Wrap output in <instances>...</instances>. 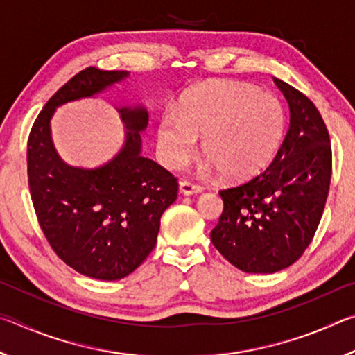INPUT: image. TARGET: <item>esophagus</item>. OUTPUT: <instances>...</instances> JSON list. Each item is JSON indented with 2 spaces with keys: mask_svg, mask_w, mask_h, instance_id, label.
I'll return each mask as SVG.
<instances>
[{
  "mask_svg": "<svg viewBox=\"0 0 355 355\" xmlns=\"http://www.w3.org/2000/svg\"><path fill=\"white\" fill-rule=\"evenodd\" d=\"M180 192L184 196H192L197 194V192H202V186L191 183L188 180H182V182H180Z\"/></svg>",
  "mask_w": 355,
  "mask_h": 355,
  "instance_id": "esophagus-1",
  "label": "esophagus"
}]
</instances>
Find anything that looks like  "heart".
I'll list each match as a JSON object with an SVG mask.
<instances>
[{
  "label": "heart",
  "instance_id": "1",
  "mask_svg": "<svg viewBox=\"0 0 355 355\" xmlns=\"http://www.w3.org/2000/svg\"><path fill=\"white\" fill-rule=\"evenodd\" d=\"M285 110L271 94L238 83L192 89L182 111L169 110L158 122L163 163L180 169L194 158L197 137L203 155L228 180L257 175L274 158L284 139Z\"/></svg>",
  "mask_w": 355,
  "mask_h": 355
}]
</instances>
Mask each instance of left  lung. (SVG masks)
<instances>
[{
    "instance_id": "1",
    "label": "left lung",
    "mask_w": 355,
    "mask_h": 355,
    "mask_svg": "<svg viewBox=\"0 0 355 355\" xmlns=\"http://www.w3.org/2000/svg\"><path fill=\"white\" fill-rule=\"evenodd\" d=\"M290 106V128L272 163L254 178L219 191L224 209L211 241L244 272L272 274L299 260L326 207L332 148L313 101L274 78Z\"/></svg>"
}]
</instances>
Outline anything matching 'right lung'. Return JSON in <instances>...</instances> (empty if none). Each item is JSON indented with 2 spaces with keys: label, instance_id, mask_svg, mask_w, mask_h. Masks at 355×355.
<instances>
[{
  "label": "right lung",
  "instance_id": "1",
  "mask_svg": "<svg viewBox=\"0 0 355 355\" xmlns=\"http://www.w3.org/2000/svg\"><path fill=\"white\" fill-rule=\"evenodd\" d=\"M128 71L87 67L69 80L35 119L28 139V184L39 225L61 260L76 272L119 280L153 250L159 219L177 199L169 171L141 155L146 107H120L125 142L107 163L86 169L65 164L51 141L56 107L94 97Z\"/></svg>",
  "mask_w": 355,
  "mask_h": 355
}]
</instances>
